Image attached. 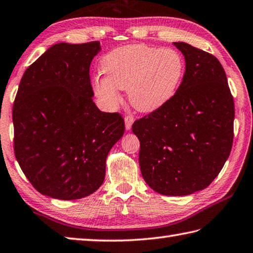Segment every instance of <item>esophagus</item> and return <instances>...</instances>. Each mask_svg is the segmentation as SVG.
I'll return each mask as SVG.
<instances>
[{"mask_svg":"<svg viewBox=\"0 0 253 253\" xmlns=\"http://www.w3.org/2000/svg\"><path fill=\"white\" fill-rule=\"evenodd\" d=\"M133 122H134V118H133V116H131V114H127V116L125 117V123H126V131L131 130Z\"/></svg>","mask_w":253,"mask_h":253,"instance_id":"esophagus-1","label":"esophagus"}]
</instances>
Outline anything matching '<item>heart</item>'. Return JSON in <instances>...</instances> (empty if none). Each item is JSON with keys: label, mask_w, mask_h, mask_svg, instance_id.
<instances>
[{"label": "heart", "mask_w": 253, "mask_h": 253, "mask_svg": "<svg viewBox=\"0 0 253 253\" xmlns=\"http://www.w3.org/2000/svg\"><path fill=\"white\" fill-rule=\"evenodd\" d=\"M104 77L92 82L93 91L109 107L120 102V90H127L131 106L144 113L165 106L177 90L185 71V60L173 48L144 44L112 49L101 60Z\"/></svg>", "instance_id": "b5f03b06"}]
</instances>
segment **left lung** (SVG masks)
Wrapping results in <instances>:
<instances>
[{
	"label": "left lung",
	"instance_id": "left-lung-1",
	"mask_svg": "<svg viewBox=\"0 0 253 253\" xmlns=\"http://www.w3.org/2000/svg\"><path fill=\"white\" fill-rule=\"evenodd\" d=\"M183 82L169 101L136 120L143 178L156 193L186 196L209 186L229 157L235 104L215 56L184 42Z\"/></svg>",
	"mask_w": 253,
	"mask_h": 253
}]
</instances>
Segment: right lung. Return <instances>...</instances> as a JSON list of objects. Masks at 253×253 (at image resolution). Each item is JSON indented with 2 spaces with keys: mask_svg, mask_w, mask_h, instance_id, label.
Masks as SVG:
<instances>
[{
  "mask_svg": "<svg viewBox=\"0 0 253 253\" xmlns=\"http://www.w3.org/2000/svg\"><path fill=\"white\" fill-rule=\"evenodd\" d=\"M99 42H58L24 73L13 106L14 152L42 195L73 201L102 185L106 161L125 133L119 113L92 101L89 68Z\"/></svg>",
  "mask_w": 253,
  "mask_h": 253,
  "instance_id": "add662e5",
  "label": "right lung"
}]
</instances>
